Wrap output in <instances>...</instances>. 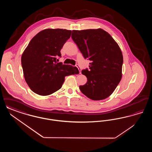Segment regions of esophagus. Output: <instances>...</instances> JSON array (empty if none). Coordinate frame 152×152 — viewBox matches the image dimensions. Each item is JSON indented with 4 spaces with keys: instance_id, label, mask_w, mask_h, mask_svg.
Instances as JSON below:
<instances>
[{
    "instance_id": "1",
    "label": "esophagus",
    "mask_w": 152,
    "mask_h": 152,
    "mask_svg": "<svg viewBox=\"0 0 152 152\" xmlns=\"http://www.w3.org/2000/svg\"><path fill=\"white\" fill-rule=\"evenodd\" d=\"M77 68H78V69H79V73H81V68H80L79 65H78V64H76V65Z\"/></svg>"
}]
</instances>
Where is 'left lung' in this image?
Instances as JSON below:
<instances>
[{
  "instance_id": "1",
  "label": "left lung",
  "mask_w": 152,
  "mask_h": 152,
  "mask_svg": "<svg viewBox=\"0 0 152 152\" xmlns=\"http://www.w3.org/2000/svg\"><path fill=\"white\" fill-rule=\"evenodd\" d=\"M72 39L84 58L91 61L81 71L87 82L81 92L93 100H104L115 90L122 77L123 56L118 45L101 28L73 30Z\"/></svg>"
}]
</instances>
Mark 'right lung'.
<instances>
[{"mask_svg":"<svg viewBox=\"0 0 152 152\" xmlns=\"http://www.w3.org/2000/svg\"><path fill=\"white\" fill-rule=\"evenodd\" d=\"M71 35V30L45 29L29 42L21 61L25 80L34 93L52 94L61 88L65 76L79 73L77 67L57 62Z\"/></svg>","mask_w":152,"mask_h":152,"instance_id":"1","label":"right lung"}]
</instances>
